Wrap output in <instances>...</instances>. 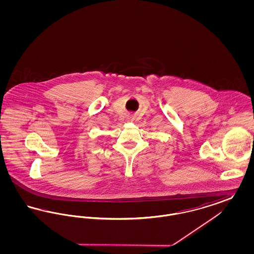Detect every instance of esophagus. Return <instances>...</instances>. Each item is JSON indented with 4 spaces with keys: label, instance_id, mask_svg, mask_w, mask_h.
<instances>
[{
    "label": "esophagus",
    "instance_id": "esophagus-1",
    "mask_svg": "<svg viewBox=\"0 0 254 254\" xmlns=\"http://www.w3.org/2000/svg\"><path fill=\"white\" fill-rule=\"evenodd\" d=\"M127 120H128V121H132V120H133L132 115H130V114H129V115H128V116H127Z\"/></svg>",
    "mask_w": 254,
    "mask_h": 254
}]
</instances>
